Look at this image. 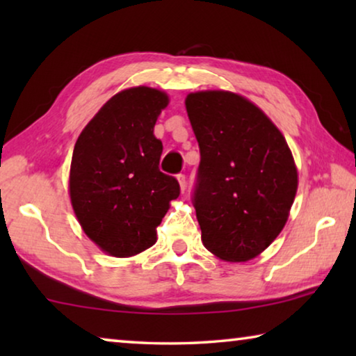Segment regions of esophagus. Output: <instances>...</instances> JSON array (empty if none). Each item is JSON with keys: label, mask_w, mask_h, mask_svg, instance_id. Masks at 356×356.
I'll use <instances>...</instances> for the list:
<instances>
[{"label": "esophagus", "mask_w": 356, "mask_h": 356, "mask_svg": "<svg viewBox=\"0 0 356 356\" xmlns=\"http://www.w3.org/2000/svg\"><path fill=\"white\" fill-rule=\"evenodd\" d=\"M177 180H179L180 190H182V193H184V191H185V188H186V179H185V174H179V176H177Z\"/></svg>", "instance_id": "34e87169"}]
</instances>
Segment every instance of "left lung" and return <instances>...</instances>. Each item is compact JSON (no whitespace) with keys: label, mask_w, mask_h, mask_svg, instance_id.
<instances>
[{"label":"left lung","mask_w":356,"mask_h":356,"mask_svg":"<svg viewBox=\"0 0 356 356\" xmlns=\"http://www.w3.org/2000/svg\"><path fill=\"white\" fill-rule=\"evenodd\" d=\"M185 106L201 152L193 206L202 243L222 261H250L289 218L298 186L291 149L261 108L242 95L191 92Z\"/></svg>","instance_id":"1"}]
</instances>
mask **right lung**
<instances>
[{
  "instance_id": "obj_1",
  "label": "right lung",
  "mask_w": 356,
  "mask_h": 356,
  "mask_svg": "<svg viewBox=\"0 0 356 356\" xmlns=\"http://www.w3.org/2000/svg\"><path fill=\"white\" fill-rule=\"evenodd\" d=\"M168 104L159 89H125L100 108L75 143L72 207L84 234L110 256L150 248L156 226L180 195L177 179L160 171L163 144L154 135Z\"/></svg>"
}]
</instances>
